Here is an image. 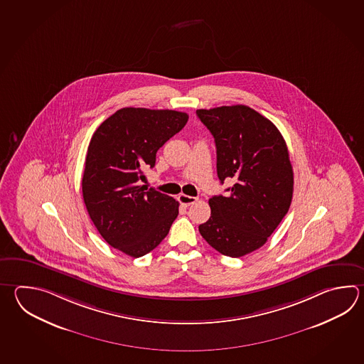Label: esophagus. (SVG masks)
<instances>
[{"label":"esophagus","instance_id":"34e87169","mask_svg":"<svg viewBox=\"0 0 364 364\" xmlns=\"http://www.w3.org/2000/svg\"><path fill=\"white\" fill-rule=\"evenodd\" d=\"M178 200H180V203H181V205H184V206H191V205H193L194 202L197 200V198H196V197H192V196L180 194V196H178Z\"/></svg>","mask_w":364,"mask_h":364}]
</instances>
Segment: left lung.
Instances as JSON below:
<instances>
[{
  "instance_id": "obj_1",
  "label": "left lung",
  "mask_w": 364,
  "mask_h": 364,
  "mask_svg": "<svg viewBox=\"0 0 364 364\" xmlns=\"http://www.w3.org/2000/svg\"><path fill=\"white\" fill-rule=\"evenodd\" d=\"M214 136L220 183L227 196L208 200L211 216L198 227L215 250L240 258L264 245L287 215L293 197L289 151L274 123L245 105L197 110Z\"/></svg>"
}]
</instances>
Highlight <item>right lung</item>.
I'll use <instances>...</instances> for the list:
<instances>
[{
  "mask_svg": "<svg viewBox=\"0 0 364 364\" xmlns=\"http://www.w3.org/2000/svg\"><path fill=\"white\" fill-rule=\"evenodd\" d=\"M186 112L123 107L90 139L82 173V198L105 241L139 258L162 242L178 214V202L139 186L156 166L158 149L180 132Z\"/></svg>",
  "mask_w": 364,
  "mask_h": 364,
  "instance_id": "add662e5",
  "label": "right lung"
}]
</instances>
